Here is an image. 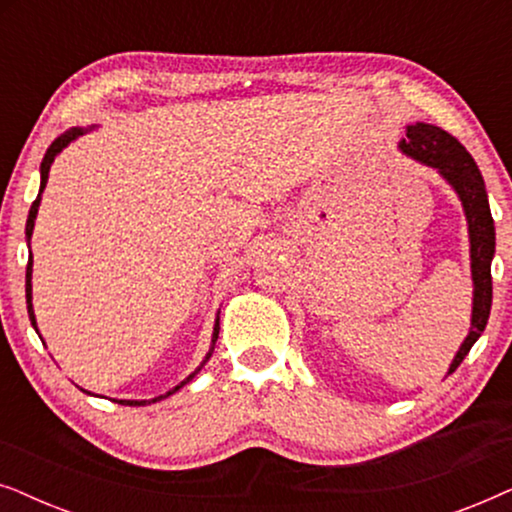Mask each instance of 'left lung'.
<instances>
[{
    "label": "left lung",
    "mask_w": 512,
    "mask_h": 512,
    "mask_svg": "<svg viewBox=\"0 0 512 512\" xmlns=\"http://www.w3.org/2000/svg\"><path fill=\"white\" fill-rule=\"evenodd\" d=\"M408 139H401L398 149L405 156L438 170L447 184L459 195L468 223V240H471V277H473V312L471 331L461 342L457 356L450 363L447 375L461 366L466 354L471 352L475 340L485 331L489 310H492V258L496 247L494 219L489 212V200L485 191V179L464 146L450 132L440 130L438 125L415 123L408 125Z\"/></svg>",
    "instance_id": "1"
}]
</instances>
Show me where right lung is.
<instances>
[{
  "mask_svg": "<svg viewBox=\"0 0 512 512\" xmlns=\"http://www.w3.org/2000/svg\"><path fill=\"white\" fill-rule=\"evenodd\" d=\"M86 128H72V130H67L65 135H60L58 139H55V142L48 146V151H46V156H44V160H41V186H39V195H37V200L32 202V207H30V216H27V226H25V237H27V244H30V240H32V230H34V219H37V212H39V202H41V193H44V188H46V181H48V172H51V165H53V160H55V156H58V153L65 149L67 144H72L76 137H81V135H86ZM25 298H27V314H30V321H32V326H34V331H37V319H34V307H32V251H30V261H27V272H25ZM39 333V331H37ZM216 338H219V314H216V324H214V333H212V347H209V352H207V356L205 359H202V363L198 368L193 370L191 375L186 377L184 382H179L177 387L174 389H170L167 391V394H163V396H156V398H151V401H116V403H121V405H149V403H156V401H163V398H167V396H172L174 391H179L181 387H184V384H188L193 380L195 375L200 373V368L205 366V363L209 361V356H212V352H214V345H216ZM86 391V389H83ZM86 394H90V391H86Z\"/></svg>",
  "mask_w": 512,
  "mask_h": 512,
  "instance_id": "add662e5",
  "label": "right lung"
}]
</instances>
